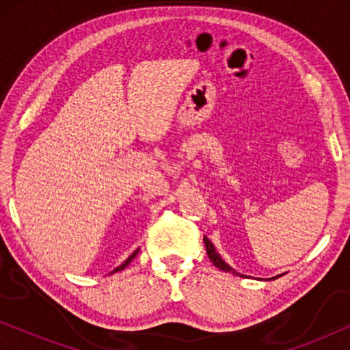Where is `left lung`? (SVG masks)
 Returning a JSON list of instances; mask_svg holds the SVG:
<instances>
[{
    "mask_svg": "<svg viewBox=\"0 0 350 350\" xmlns=\"http://www.w3.org/2000/svg\"><path fill=\"white\" fill-rule=\"evenodd\" d=\"M204 243H205V248H207V255H208V258H210V261L213 262L215 266L218 267V269H221V271H226V272H229V271H232L234 274L236 275H241V277H245V275H242V274H239V272H236L232 269V267H229L226 262H224L223 260H221V256H219V253H217V250H215V247H213V243L208 241L207 237L204 236ZM277 277L279 275H275V277H272V279H277Z\"/></svg>",
    "mask_w": 350,
    "mask_h": 350,
    "instance_id": "8db88e82",
    "label": "left lung"
}]
</instances>
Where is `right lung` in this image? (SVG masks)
<instances>
[{"instance_id":"obj_1","label":"right lung","mask_w":350,"mask_h":350,"mask_svg":"<svg viewBox=\"0 0 350 350\" xmlns=\"http://www.w3.org/2000/svg\"><path fill=\"white\" fill-rule=\"evenodd\" d=\"M138 252H140V248H137V250H135V252H133V253H132V255H131V256H129V258H127V260H126V261H124L121 266H118V267H116V269H114V271L111 272V274H114V272H119V271L126 269V267L129 266V262H131V261L133 260V258H135V256L138 255Z\"/></svg>"}]
</instances>
